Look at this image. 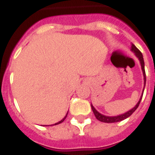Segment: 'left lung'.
<instances>
[{
	"label": "left lung",
	"mask_w": 155,
	"mask_h": 155,
	"mask_svg": "<svg viewBox=\"0 0 155 155\" xmlns=\"http://www.w3.org/2000/svg\"><path fill=\"white\" fill-rule=\"evenodd\" d=\"M131 51H133V52H135L136 56L138 58V59L140 61V64H141V67H142V70H143V77H144V85L146 84V74H145V69H144V60H143V54H142V52L136 47L135 45H131ZM144 91V89H143ZM143 93L142 94V97H141V98L138 101V103L137 104L135 107L133 108H131L130 110L129 111H127L126 113L123 114H120V115H118V116H106V115H103V114H101L99 112H97V110L95 109V108L91 105V109H92V111H93V114H94V115H95V117L100 120V121L102 122H105V123H114V122H119V121H121L123 120H125L126 118H128L129 116H130L132 114L135 112V110L137 108H138V106H139L140 102H141V100H142V97H143Z\"/></svg>",
	"instance_id": "left-lung-1"
}]
</instances>
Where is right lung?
Returning a JSON list of instances; mask_svg holds the SVG:
<instances>
[{"label":"right lung","instance_id":"add662e5","mask_svg":"<svg viewBox=\"0 0 155 155\" xmlns=\"http://www.w3.org/2000/svg\"><path fill=\"white\" fill-rule=\"evenodd\" d=\"M67 114H68V113H67ZM67 114H66V116H65V117H64V119H63V120H60L59 122H58V123H56V124H54V126H55V125H58V124H60V123H62V122L64 121V120H65V118L67 117Z\"/></svg>","mask_w":155,"mask_h":155}]
</instances>
